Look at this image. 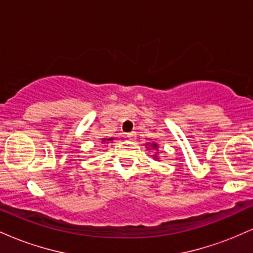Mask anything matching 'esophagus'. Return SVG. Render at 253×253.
Returning <instances> with one entry per match:
<instances>
[{
	"mask_svg": "<svg viewBox=\"0 0 253 253\" xmlns=\"http://www.w3.org/2000/svg\"><path fill=\"white\" fill-rule=\"evenodd\" d=\"M125 138H126L127 140H129V141L135 140V138H136V133H135V132H129V133H127V134H126V136H125Z\"/></svg>",
	"mask_w": 253,
	"mask_h": 253,
	"instance_id": "esophagus-1",
	"label": "esophagus"
}]
</instances>
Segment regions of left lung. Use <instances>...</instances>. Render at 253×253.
<instances>
[{
  "label": "left lung",
  "instance_id": "8db88e82",
  "mask_svg": "<svg viewBox=\"0 0 253 253\" xmlns=\"http://www.w3.org/2000/svg\"><path fill=\"white\" fill-rule=\"evenodd\" d=\"M145 145H146V149H150V150H151V149H152V150H158V144H157V143H146ZM153 158H155V159H159L158 156H157V155L153 156Z\"/></svg>",
  "mask_w": 253,
  "mask_h": 253
}]
</instances>
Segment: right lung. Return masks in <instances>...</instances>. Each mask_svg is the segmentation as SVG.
Wrapping results in <instances>:
<instances>
[{"label": "right lung", "instance_id": "add662e5", "mask_svg": "<svg viewBox=\"0 0 253 253\" xmlns=\"http://www.w3.org/2000/svg\"><path fill=\"white\" fill-rule=\"evenodd\" d=\"M114 139L113 138H102V144H106V143H109V141H113Z\"/></svg>", "mask_w": 253, "mask_h": 253}]
</instances>
